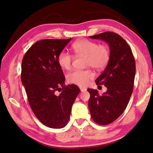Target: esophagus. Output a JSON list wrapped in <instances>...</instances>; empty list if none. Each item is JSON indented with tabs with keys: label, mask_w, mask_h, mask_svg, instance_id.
<instances>
[{
	"label": "esophagus",
	"mask_w": 153,
	"mask_h": 153,
	"mask_svg": "<svg viewBox=\"0 0 153 153\" xmlns=\"http://www.w3.org/2000/svg\"><path fill=\"white\" fill-rule=\"evenodd\" d=\"M80 89L81 92H85V91H86V90H87V89H85V88H83V87H80Z\"/></svg>",
	"instance_id": "obj_1"
}]
</instances>
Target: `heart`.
<instances>
[{
	"label": "heart",
	"mask_w": 153,
	"mask_h": 153,
	"mask_svg": "<svg viewBox=\"0 0 153 153\" xmlns=\"http://www.w3.org/2000/svg\"><path fill=\"white\" fill-rule=\"evenodd\" d=\"M72 49L76 55H84L85 66L92 67L98 70H101L107 65L110 52L108 47L105 44H98L94 41L81 39L72 45ZM58 63L62 69L69 70L72 66L73 57L69 53L62 51L59 54ZM94 73L90 69L80 70L77 69L68 74L67 80L73 84L80 87H85L90 80L94 78Z\"/></svg>",
	"instance_id": "obj_1"
}]
</instances>
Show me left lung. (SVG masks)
I'll use <instances>...</instances> for the list:
<instances>
[{"label": "left lung", "mask_w": 153, "mask_h": 153, "mask_svg": "<svg viewBox=\"0 0 153 153\" xmlns=\"http://www.w3.org/2000/svg\"><path fill=\"white\" fill-rule=\"evenodd\" d=\"M89 38L103 40L110 46L109 62L96 80L97 85H104L107 91L100 96L97 90L87 89L92 119L97 124L106 125L115 121L128 104L133 90L135 61L126 41L115 32H105Z\"/></svg>", "instance_id": "obj_1"}]
</instances>
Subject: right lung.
I'll return each mask as SVG.
<instances>
[{
	"label": "right lung",
	"instance_id": "1",
	"mask_svg": "<svg viewBox=\"0 0 153 153\" xmlns=\"http://www.w3.org/2000/svg\"><path fill=\"white\" fill-rule=\"evenodd\" d=\"M71 40L37 41L22 60L21 79L30 108L36 117L51 128L66 126L80 92L76 85H64L65 76L58 63L59 54ZM57 91L61 92L59 95Z\"/></svg>",
	"mask_w": 153,
	"mask_h": 153
}]
</instances>
